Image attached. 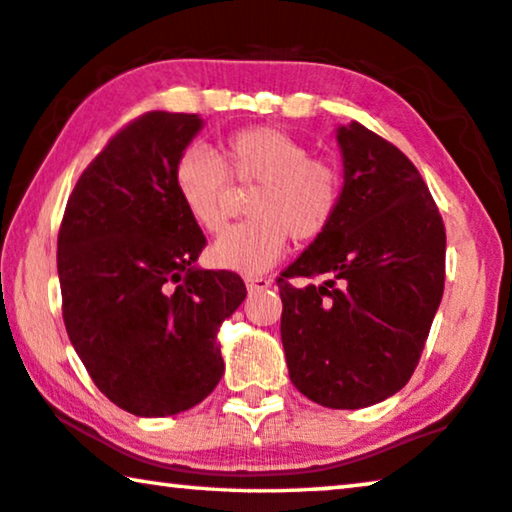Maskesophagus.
Segmentation results:
<instances>
[{
  "label": "esophagus",
  "instance_id": "34e87169",
  "mask_svg": "<svg viewBox=\"0 0 512 512\" xmlns=\"http://www.w3.org/2000/svg\"><path fill=\"white\" fill-rule=\"evenodd\" d=\"M245 286H247V293H261V290L270 288V279H263V277H247L245 279Z\"/></svg>",
  "mask_w": 512,
  "mask_h": 512
}]
</instances>
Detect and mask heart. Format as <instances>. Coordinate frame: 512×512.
<instances>
[{
	"label": "heart",
	"instance_id": "1",
	"mask_svg": "<svg viewBox=\"0 0 512 512\" xmlns=\"http://www.w3.org/2000/svg\"><path fill=\"white\" fill-rule=\"evenodd\" d=\"M229 178L256 185L247 201L251 219L226 231L208 249L219 270L263 274L295 242L320 238L332 224L341 196V180L325 160L309 157L300 139L286 130L256 125L233 132L222 153L187 148L174 169L176 192L201 229L219 233L229 215Z\"/></svg>",
	"mask_w": 512,
	"mask_h": 512
}]
</instances>
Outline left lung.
I'll use <instances>...</instances> for the list:
<instances>
[{"label":"left lung","instance_id":"8db88e82","mask_svg":"<svg viewBox=\"0 0 512 512\" xmlns=\"http://www.w3.org/2000/svg\"><path fill=\"white\" fill-rule=\"evenodd\" d=\"M343 187L327 231L277 279L290 382L359 410L410 380L444 295L446 231L407 157L361 123L338 125ZM295 276H325L297 289Z\"/></svg>","mask_w":512,"mask_h":512}]
</instances>
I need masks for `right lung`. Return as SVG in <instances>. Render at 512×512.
<instances>
[{
    "label": "right lung",
    "mask_w": 512,
    "mask_h": 512,
    "mask_svg": "<svg viewBox=\"0 0 512 512\" xmlns=\"http://www.w3.org/2000/svg\"><path fill=\"white\" fill-rule=\"evenodd\" d=\"M201 128L199 114L132 121L84 169L59 231L70 343L114 405L148 419L217 387V332L247 297L235 272L196 265L206 238L176 192V162Z\"/></svg>",
    "instance_id": "right-lung-1"
}]
</instances>
